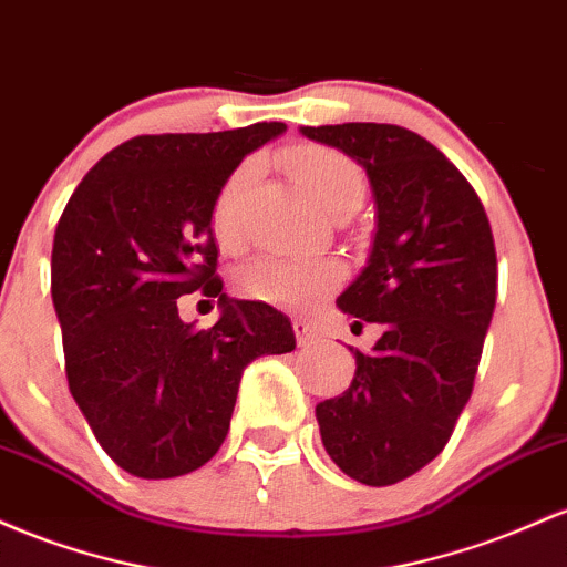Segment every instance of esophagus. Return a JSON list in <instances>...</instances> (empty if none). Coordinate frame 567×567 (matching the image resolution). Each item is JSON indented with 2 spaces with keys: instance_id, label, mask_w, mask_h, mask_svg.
Wrapping results in <instances>:
<instances>
[{
  "instance_id": "esophagus-1",
  "label": "esophagus",
  "mask_w": 567,
  "mask_h": 567,
  "mask_svg": "<svg viewBox=\"0 0 567 567\" xmlns=\"http://www.w3.org/2000/svg\"><path fill=\"white\" fill-rule=\"evenodd\" d=\"M295 334H297V342H300V346H313V342L318 340V332H316V327L310 321H295Z\"/></svg>"
}]
</instances>
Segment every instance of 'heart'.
<instances>
[{
  "label": "heart",
  "instance_id": "1",
  "mask_svg": "<svg viewBox=\"0 0 567 567\" xmlns=\"http://www.w3.org/2000/svg\"><path fill=\"white\" fill-rule=\"evenodd\" d=\"M295 179L323 212L337 216L346 208H359L364 198V174L351 157L329 146H297L286 157ZM257 179V163L235 168L221 184L214 203V230L219 240L233 244L240 235V203ZM342 281V267L334 259H302L265 254L240 270L238 289L251 300L278 308H305L321 300Z\"/></svg>",
  "mask_w": 567,
  "mask_h": 567
}]
</instances>
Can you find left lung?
I'll return each instance as SVG.
<instances>
[{
	"mask_svg": "<svg viewBox=\"0 0 567 567\" xmlns=\"http://www.w3.org/2000/svg\"><path fill=\"white\" fill-rule=\"evenodd\" d=\"M300 131L353 157L378 206L367 267L337 305L383 334L353 353L351 388L316 406L321 442L351 480L396 485L442 453L474 391L498 289L493 230L466 176L417 133L388 123Z\"/></svg>",
	"mask_w": 567,
	"mask_h": 567,
	"instance_id": "obj_1",
	"label": "left lung"
}]
</instances>
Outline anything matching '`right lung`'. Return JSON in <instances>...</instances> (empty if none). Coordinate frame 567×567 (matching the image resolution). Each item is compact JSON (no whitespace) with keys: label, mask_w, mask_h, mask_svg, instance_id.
I'll list each match as a JSON object with an SVG mask.
<instances>
[{"label":"right lung","mask_w":567,"mask_h":567,"mask_svg":"<svg viewBox=\"0 0 567 567\" xmlns=\"http://www.w3.org/2000/svg\"><path fill=\"white\" fill-rule=\"evenodd\" d=\"M284 123L161 133L114 146L63 208L50 291L66 380L120 468L171 480L225 442L244 369L295 351V329L265 302L230 300L216 276L212 216L221 184ZM193 290L220 300L212 330L178 318Z\"/></svg>","instance_id":"obj_1"}]
</instances>
